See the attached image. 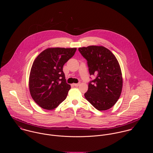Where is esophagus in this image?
Instances as JSON below:
<instances>
[{"label": "esophagus", "mask_w": 153, "mask_h": 153, "mask_svg": "<svg viewBox=\"0 0 153 153\" xmlns=\"http://www.w3.org/2000/svg\"><path fill=\"white\" fill-rule=\"evenodd\" d=\"M73 85H74V86H75V87H78V86L80 85V82H78V83H77V84H74Z\"/></svg>", "instance_id": "1"}]
</instances>
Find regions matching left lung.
Here are the masks:
<instances>
[{
	"label": "left lung",
	"instance_id": "8db88e82",
	"mask_svg": "<svg viewBox=\"0 0 153 153\" xmlns=\"http://www.w3.org/2000/svg\"><path fill=\"white\" fill-rule=\"evenodd\" d=\"M78 51L87 61L89 75L95 76L88 83L85 98L99 111L111 108L119 99L123 87L121 71L117 58L101 46L79 48Z\"/></svg>",
	"mask_w": 153,
	"mask_h": 153
}]
</instances>
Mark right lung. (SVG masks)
<instances>
[{
	"label": "right lung",
	"mask_w": 153,
	"mask_h": 153,
	"mask_svg": "<svg viewBox=\"0 0 153 153\" xmlns=\"http://www.w3.org/2000/svg\"><path fill=\"white\" fill-rule=\"evenodd\" d=\"M76 50L48 48L34 61L29 76V91L33 100L42 108L53 109L65 100L71 85L66 83L63 66Z\"/></svg>",
	"instance_id": "right-lung-1"
}]
</instances>
